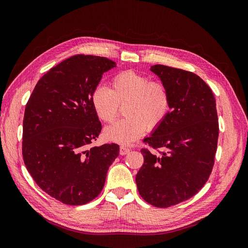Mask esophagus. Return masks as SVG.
I'll list each match as a JSON object with an SVG mask.
<instances>
[{
	"label": "esophagus",
	"instance_id": "34e87169",
	"mask_svg": "<svg viewBox=\"0 0 248 248\" xmlns=\"http://www.w3.org/2000/svg\"><path fill=\"white\" fill-rule=\"evenodd\" d=\"M130 149L128 148H126V147H124V146H121V148H120V154L121 155H126L128 152H130Z\"/></svg>",
	"mask_w": 248,
	"mask_h": 248
}]
</instances>
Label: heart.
Returning <instances> with one entry per match:
<instances>
[{
	"label": "heart",
	"mask_w": 248,
	"mask_h": 248,
	"mask_svg": "<svg viewBox=\"0 0 248 248\" xmlns=\"http://www.w3.org/2000/svg\"><path fill=\"white\" fill-rule=\"evenodd\" d=\"M93 108L100 120L111 123L118 112V104H125L126 116L107 126L105 137L110 141L128 145L148 130L159 126L170 110V94L162 82H150L144 75L134 71L116 74L110 89L98 85L91 94Z\"/></svg>",
	"instance_id": "1"
}]
</instances>
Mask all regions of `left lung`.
<instances>
[{
	"instance_id": "1",
	"label": "left lung",
	"mask_w": 248,
	"mask_h": 248,
	"mask_svg": "<svg viewBox=\"0 0 248 248\" xmlns=\"http://www.w3.org/2000/svg\"><path fill=\"white\" fill-rule=\"evenodd\" d=\"M150 71L167 87L170 111L144 139L163 151L141 150L144 164L136 184L147 202L167 208L190 199L207 182L217 151L219 123L214 94L198 75L163 64Z\"/></svg>"
}]
</instances>
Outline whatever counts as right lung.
<instances>
[{
	"instance_id": "obj_1",
	"label": "right lung",
	"mask_w": 248,
	"mask_h": 248,
	"mask_svg": "<svg viewBox=\"0 0 248 248\" xmlns=\"http://www.w3.org/2000/svg\"><path fill=\"white\" fill-rule=\"evenodd\" d=\"M114 67L106 58L71 57L42 76L26 104L24 163L42 190L66 204L80 206L97 197L120 153L113 143L88 148L101 132L91 94Z\"/></svg>"
}]
</instances>
